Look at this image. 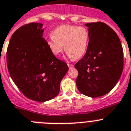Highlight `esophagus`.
<instances>
[{
	"mask_svg": "<svg viewBox=\"0 0 131 131\" xmlns=\"http://www.w3.org/2000/svg\"><path fill=\"white\" fill-rule=\"evenodd\" d=\"M68 66H69V67L70 68V69H71V68L74 67V65L72 64H68Z\"/></svg>",
	"mask_w": 131,
	"mask_h": 131,
	"instance_id": "obj_1",
	"label": "esophagus"
}]
</instances>
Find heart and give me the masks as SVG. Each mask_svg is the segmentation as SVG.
I'll return each mask as SVG.
<instances>
[{
	"label": "heart",
	"mask_w": 131,
	"mask_h": 131,
	"mask_svg": "<svg viewBox=\"0 0 131 131\" xmlns=\"http://www.w3.org/2000/svg\"><path fill=\"white\" fill-rule=\"evenodd\" d=\"M89 42V32L84 26L62 25L52 32V36L46 40V44L54 56L62 53L64 45L67 55L78 59L87 51Z\"/></svg>",
	"instance_id": "1"
}]
</instances>
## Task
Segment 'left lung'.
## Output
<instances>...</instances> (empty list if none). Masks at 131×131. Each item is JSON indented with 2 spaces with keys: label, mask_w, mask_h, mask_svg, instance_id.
Segmentation results:
<instances>
[{
  "label": "left lung",
  "mask_w": 131,
  "mask_h": 131,
  "mask_svg": "<svg viewBox=\"0 0 131 131\" xmlns=\"http://www.w3.org/2000/svg\"><path fill=\"white\" fill-rule=\"evenodd\" d=\"M89 42L86 54L74 65L77 86L91 97L105 95L119 81L123 69V50L119 37L103 22L87 23Z\"/></svg>",
  "instance_id": "8db88e82"
}]
</instances>
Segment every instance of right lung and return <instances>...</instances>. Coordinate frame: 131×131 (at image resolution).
<instances>
[{
  "label": "right lung",
  "instance_id": "1",
  "mask_svg": "<svg viewBox=\"0 0 131 131\" xmlns=\"http://www.w3.org/2000/svg\"><path fill=\"white\" fill-rule=\"evenodd\" d=\"M43 24L21 26L10 38L6 52L10 76L28 98L43 102L56 97L69 70L64 61L52 54L43 37Z\"/></svg>",
  "mask_w": 131,
  "mask_h": 131
}]
</instances>
